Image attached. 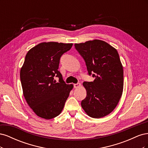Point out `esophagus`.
I'll return each mask as SVG.
<instances>
[{
	"mask_svg": "<svg viewBox=\"0 0 148 148\" xmlns=\"http://www.w3.org/2000/svg\"><path fill=\"white\" fill-rule=\"evenodd\" d=\"M80 86H81V84H80L79 83H77V84H74L73 87H74V88H79Z\"/></svg>",
	"mask_w": 148,
	"mask_h": 148,
	"instance_id": "obj_1",
	"label": "esophagus"
}]
</instances>
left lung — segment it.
<instances>
[{
	"instance_id": "8db88e82",
	"label": "left lung",
	"mask_w": 148,
	"mask_h": 148,
	"mask_svg": "<svg viewBox=\"0 0 148 148\" xmlns=\"http://www.w3.org/2000/svg\"><path fill=\"white\" fill-rule=\"evenodd\" d=\"M86 63L93 82H84L86 97L82 107L89 117L101 118L117 106L123 88V70L117 51L108 43L95 39L75 44Z\"/></svg>"
}]
</instances>
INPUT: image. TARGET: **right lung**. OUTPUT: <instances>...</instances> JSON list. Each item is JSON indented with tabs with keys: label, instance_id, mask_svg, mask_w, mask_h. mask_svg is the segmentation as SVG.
I'll list each match as a JSON object with an SVG mask.
<instances>
[{
	"label": "right lung",
	"instance_id": "right-lung-1",
	"mask_svg": "<svg viewBox=\"0 0 148 148\" xmlns=\"http://www.w3.org/2000/svg\"><path fill=\"white\" fill-rule=\"evenodd\" d=\"M73 44L42 42L26 53L20 70L23 95L28 104L39 117L49 120L59 115L72 89L58 70L60 59ZM59 78L56 82L55 77Z\"/></svg>",
	"mask_w": 148,
	"mask_h": 148
}]
</instances>
